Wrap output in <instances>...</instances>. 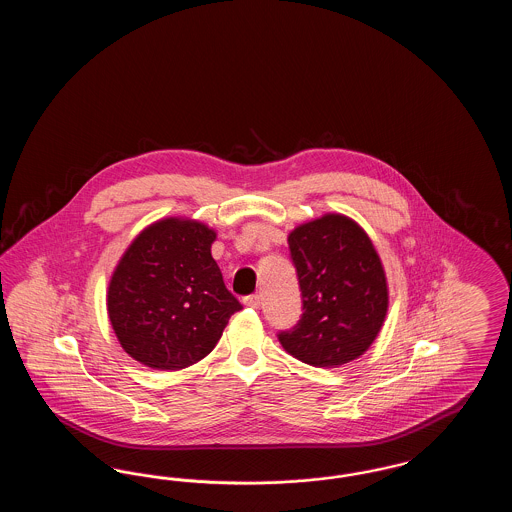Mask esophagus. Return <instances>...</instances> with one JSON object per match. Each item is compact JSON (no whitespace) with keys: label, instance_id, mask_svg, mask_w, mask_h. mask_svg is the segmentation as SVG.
<instances>
[{"label":"esophagus","instance_id":"obj_1","mask_svg":"<svg viewBox=\"0 0 512 512\" xmlns=\"http://www.w3.org/2000/svg\"><path fill=\"white\" fill-rule=\"evenodd\" d=\"M245 305L251 307V309H257L261 305V295L259 293H253V295H247L244 299Z\"/></svg>","mask_w":512,"mask_h":512}]
</instances>
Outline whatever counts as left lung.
I'll list each match as a JSON object with an SVG mask.
<instances>
[{"instance_id":"obj_1","label":"left lung","mask_w":512,"mask_h":512,"mask_svg":"<svg viewBox=\"0 0 512 512\" xmlns=\"http://www.w3.org/2000/svg\"><path fill=\"white\" fill-rule=\"evenodd\" d=\"M288 245L303 315L278 332L282 347L318 368L361 357L388 311L386 274L365 230L343 215H324L295 228Z\"/></svg>"}]
</instances>
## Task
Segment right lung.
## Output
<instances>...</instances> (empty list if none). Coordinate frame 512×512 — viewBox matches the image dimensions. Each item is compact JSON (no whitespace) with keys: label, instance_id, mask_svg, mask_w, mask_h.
I'll list each match as a JSON object with an SVG mask.
<instances>
[{"label":"right lung","instance_id":"add662e5","mask_svg":"<svg viewBox=\"0 0 512 512\" xmlns=\"http://www.w3.org/2000/svg\"><path fill=\"white\" fill-rule=\"evenodd\" d=\"M217 234L195 220H159L122 255L107 311L122 349L157 370H180L213 351L242 303L211 255Z\"/></svg>","mask_w":512,"mask_h":512}]
</instances>
